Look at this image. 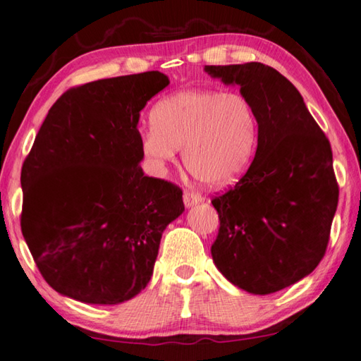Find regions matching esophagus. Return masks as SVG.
Wrapping results in <instances>:
<instances>
[{
	"instance_id": "34e87169",
	"label": "esophagus",
	"mask_w": 361,
	"mask_h": 361,
	"mask_svg": "<svg viewBox=\"0 0 361 361\" xmlns=\"http://www.w3.org/2000/svg\"><path fill=\"white\" fill-rule=\"evenodd\" d=\"M203 202V197L197 192H192V190H185L184 192V204L187 208H190V206H195L198 203Z\"/></svg>"
}]
</instances>
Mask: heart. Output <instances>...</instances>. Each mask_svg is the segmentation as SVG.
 Returning <instances> with one entry per match:
<instances>
[{
    "label": "heart",
    "mask_w": 361,
    "mask_h": 361,
    "mask_svg": "<svg viewBox=\"0 0 361 361\" xmlns=\"http://www.w3.org/2000/svg\"><path fill=\"white\" fill-rule=\"evenodd\" d=\"M152 129L140 150L161 171L184 149V163L195 179L209 187L235 182L257 150L259 118L240 92L182 91L159 100L150 114Z\"/></svg>",
    "instance_id": "1"
}]
</instances>
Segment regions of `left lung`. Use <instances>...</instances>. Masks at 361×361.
I'll list each match as a JSON object with an SVG mask.
<instances>
[{
  "instance_id": "obj_1",
  "label": "left lung",
  "mask_w": 361,
  "mask_h": 361,
  "mask_svg": "<svg viewBox=\"0 0 361 361\" xmlns=\"http://www.w3.org/2000/svg\"><path fill=\"white\" fill-rule=\"evenodd\" d=\"M204 72L240 86L259 118L250 169L212 200L221 221L212 261L247 293H276L312 274L326 251L339 200L329 140L293 82L269 65H206Z\"/></svg>"
}]
</instances>
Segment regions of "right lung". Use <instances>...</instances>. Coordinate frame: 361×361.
Segmentation results:
<instances>
[{
  "instance_id": "right-lung-1",
  "label": "right lung",
  "mask_w": 361,
  "mask_h": 361,
  "mask_svg": "<svg viewBox=\"0 0 361 361\" xmlns=\"http://www.w3.org/2000/svg\"><path fill=\"white\" fill-rule=\"evenodd\" d=\"M169 85L161 72L63 92L22 168V235L52 289L85 304L133 299L159 240L184 212L182 190L139 166L140 110Z\"/></svg>"
}]
</instances>
